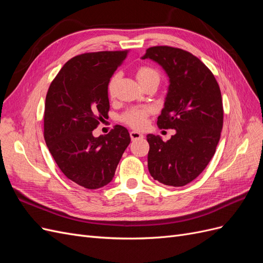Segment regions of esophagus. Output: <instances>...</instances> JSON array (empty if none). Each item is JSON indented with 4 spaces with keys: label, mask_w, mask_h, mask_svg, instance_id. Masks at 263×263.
I'll list each match as a JSON object with an SVG mask.
<instances>
[{
    "label": "esophagus",
    "mask_w": 263,
    "mask_h": 263,
    "mask_svg": "<svg viewBox=\"0 0 263 263\" xmlns=\"http://www.w3.org/2000/svg\"><path fill=\"white\" fill-rule=\"evenodd\" d=\"M130 138H132V140H136V139H140V138H142L144 136H142V135L140 134V133H138V132H130Z\"/></svg>",
    "instance_id": "1"
}]
</instances>
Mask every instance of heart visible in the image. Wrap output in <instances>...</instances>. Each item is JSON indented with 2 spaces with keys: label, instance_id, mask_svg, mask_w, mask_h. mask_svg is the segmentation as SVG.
Listing matches in <instances>:
<instances>
[{
  "label": "heart",
  "instance_id": "b5f03b06",
  "mask_svg": "<svg viewBox=\"0 0 263 263\" xmlns=\"http://www.w3.org/2000/svg\"><path fill=\"white\" fill-rule=\"evenodd\" d=\"M136 77L141 85H144L150 81L160 82V72L153 67L141 66L136 71ZM116 82V76L112 77L108 82V93L112 94L114 91V86ZM154 113V109L149 106L144 107H132L119 116L121 122L128 125L132 128L141 129L147 123V118Z\"/></svg>",
  "mask_w": 263,
  "mask_h": 263
}]
</instances>
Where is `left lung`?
<instances>
[{
  "label": "left lung",
  "instance_id": "left-lung-1",
  "mask_svg": "<svg viewBox=\"0 0 263 263\" xmlns=\"http://www.w3.org/2000/svg\"><path fill=\"white\" fill-rule=\"evenodd\" d=\"M162 66L170 79L160 129H176L171 139L147 135L148 169L155 180L183 186L196 179L213 158L224 122L221 93L212 71L191 52L155 46L142 59Z\"/></svg>",
  "mask_w": 263,
  "mask_h": 263
}]
</instances>
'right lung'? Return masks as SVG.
Here are the masks:
<instances>
[{
  "instance_id": "obj_1",
  "label": "right lung",
  "mask_w": 263,
  "mask_h": 263,
  "mask_svg": "<svg viewBox=\"0 0 263 263\" xmlns=\"http://www.w3.org/2000/svg\"><path fill=\"white\" fill-rule=\"evenodd\" d=\"M126 57V50L78 54L65 63L46 95V145L61 172L85 189L112 181L130 142L128 130L121 125L104 136L92 135L108 116L109 79Z\"/></svg>"
}]
</instances>
